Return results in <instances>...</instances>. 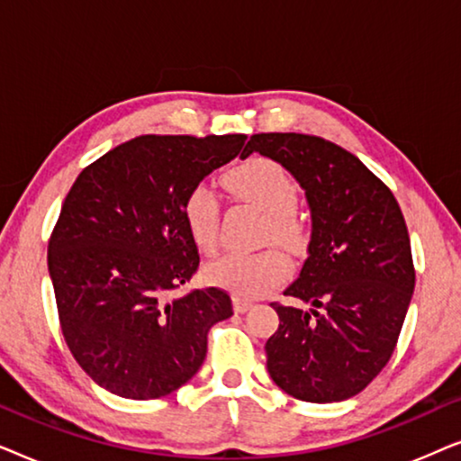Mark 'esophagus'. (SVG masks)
I'll use <instances>...</instances> for the list:
<instances>
[{
	"mask_svg": "<svg viewBox=\"0 0 461 461\" xmlns=\"http://www.w3.org/2000/svg\"><path fill=\"white\" fill-rule=\"evenodd\" d=\"M232 306H235V312H245L251 308V302L249 300H243V298H235L232 300Z\"/></svg>",
	"mask_w": 461,
	"mask_h": 461,
	"instance_id": "esophagus-1",
	"label": "esophagus"
}]
</instances>
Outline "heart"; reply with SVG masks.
<instances>
[{
  "mask_svg": "<svg viewBox=\"0 0 461 461\" xmlns=\"http://www.w3.org/2000/svg\"><path fill=\"white\" fill-rule=\"evenodd\" d=\"M224 185L239 201L264 213L262 243L275 241L298 254L308 241L304 220L295 213L298 186L285 169L267 157H254L224 174ZM182 218L193 243L203 254H216L220 245V201L210 186H193L182 203ZM213 285L229 289L237 298H260L281 285L289 275V262L279 249L256 254H229L205 270Z\"/></svg>",
  "mask_w": 461,
  "mask_h": 461,
  "instance_id": "heart-1",
  "label": "heart"
}]
</instances>
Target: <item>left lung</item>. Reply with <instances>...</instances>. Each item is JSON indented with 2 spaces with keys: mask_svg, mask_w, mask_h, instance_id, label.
Wrapping results in <instances>:
<instances>
[{
  "mask_svg": "<svg viewBox=\"0 0 461 461\" xmlns=\"http://www.w3.org/2000/svg\"><path fill=\"white\" fill-rule=\"evenodd\" d=\"M258 150L289 169L306 191L312 237L285 295L273 302L279 330L267 367L294 399L338 402L361 393L393 357L415 287L411 243L394 194L348 150L295 131L254 134Z\"/></svg>",
  "mask_w": 461,
  "mask_h": 461,
  "instance_id": "obj_1",
  "label": "left lung"
}]
</instances>
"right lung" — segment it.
<instances>
[{
  "label": "right lung",
  "mask_w": 461,
  "mask_h": 461,
  "mask_svg": "<svg viewBox=\"0 0 461 461\" xmlns=\"http://www.w3.org/2000/svg\"><path fill=\"white\" fill-rule=\"evenodd\" d=\"M243 144V134L136 136L73 182L48 268L68 350L109 393L150 401L178 390L203 363L207 331L232 314L220 287L169 295L199 268L185 197Z\"/></svg>",
  "instance_id": "1"
}]
</instances>
